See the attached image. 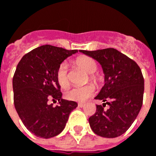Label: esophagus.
I'll return each mask as SVG.
<instances>
[{
	"label": "esophagus",
	"instance_id": "34e87169",
	"mask_svg": "<svg viewBox=\"0 0 156 156\" xmlns=\"http://www.w3.org/2000/svg\"><path fill=\"white\" fill-rule=\"evenodd\" d=\"M78 106L79 108H83V107H84L85 106V104H83V103H79L78 105Z\"/></svg>",
	"mask_w": 156,
	"mask_h": 156
}]
</instances>
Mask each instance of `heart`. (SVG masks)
I'll use <instances>...</instances> for the list:
<instances>
[{
	"label": "heart",
	"instance_id": "obj_1",
	"mask_svg": "<svg viewBox=\"0 0 156 156\" xmlns=\"http://www.w3.org/2000/svg\"><path fill=\"white\" fill-rule=\"evenodd\" d=\"M76 64L79 68L83 69L87 73L90 75V78L94 82H97L98 78L95 76V72L98 69L97 62L89 57L83 56L79 57L76 59ZM68 62H62L60 66L58 67V72H57V79L58 83L60 84L62 88H67L69 85V78H68ZM95 94V87L93 84H88L85 86H78L73 87L71 89H69L66 93V98L76 102H84L88 100V98H91Z\"/></svg>",
	"mask_w": 156,
	"mask_h": 156
}]
</instances>
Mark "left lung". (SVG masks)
<instances>
[{
  "mask_svg": "<svg viewBox=\"0 0 156 156\" xmlns=\"http://www.w3.org/2000/svg\"><path fill=\"white\" fill-rule=\"evenodd\" d=\"M80 52L101 65L105 85L95 97L104 102L97 105L88 119L92 130L101 137L120 136L130 127L140 111L144 82L140 67L134 61L115 48ZM108 104L109 108L105 110Z\"/></svg>",
  "mask_w": 156,
  "mask_h": 156,
  "instance_id": "8db88e82",
  "label": "left lung"
}]
</instances>
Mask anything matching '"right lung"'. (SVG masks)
I'll return each instance as SVG.
<instances>
[{
  "label": "right lung",
  "mask_w": 156,
  "mask_h": 156,
  "mask_svg": "<svg viewBox=\"0 0 156 156\" xmlns=\"http://www.w3.org/2000/svg\"><path fill=\"white\" fill-rule=\"evenodd\" d=\"M77 52L44 45L24 55L17 64L12 80L16 110L27 129L37 137L49 139L60 134L78 106L62 98L57 79L58 67ZM51 98L59 105H49Z\"/></svg>",
  "instance_id": "1"
}]
</instances>
